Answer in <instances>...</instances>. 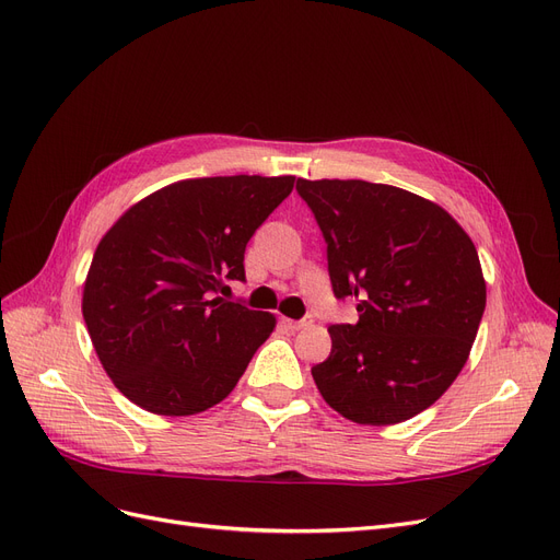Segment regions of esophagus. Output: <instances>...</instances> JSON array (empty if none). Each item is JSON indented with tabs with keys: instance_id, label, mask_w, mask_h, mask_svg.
Segmentation results:
<instances>
[{
	"instance_id": "34e87169",
	"label": "esophagus",
	"mask_w": 560,
	"mask_h": 560,
	"mask_svg": "<svg viewBox=\"0 0 560 560\" xmlns=\"http://www.w3.org/2000/svg\"><path fill=\"white\" fill-rule=\"evenodd\" d=\"M312 317H303V319H299V322H292V319H284V326L289 328V330H303V328H310L312 326Z\"/></svg>"
}]
</instances>
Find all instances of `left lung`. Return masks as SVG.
I'll list each match as a JSON object with an SVG mask.
<instances>
[{
	"label": "left lung",
	"instance_id": "left-lung-1",
	"mask_svg": "<svg viewBox=\"0 0 560 560\" xmlns=\"http://www.w3.org/2000/svg\"><path fill=\"white\" fill-rule=\"evenodd\" d=\"M326 241L335 299L358 322L332 324L312 368L328 405L361 424H395L432 407L462 372L487 287L474 241L451 213L395 186L296 182Z\"/></svg>",
	"mask_w": 560,
	"mask_h": 560
}]
</instances>
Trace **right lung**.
Instances as JSON below:
<instances>
[{"label": "right lung", "instance_id": "right-lung-1", "mask_svg": "<svg viewBox=\"0 0 560 560\" xmlns=\"http://www.w3.org/2000/svg\"><path fill=\"white\" fill-rule=\"evenodd\" d=\"M294 176H209L155 190L101 238L82 317L107 376L138 407L192 416L225 399L276 328L222 299Z\"/></svg>", "mask_w": 560, "mask_h": 560}]
</instances>
